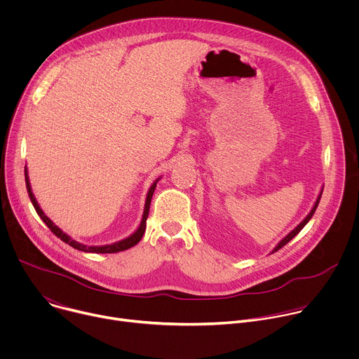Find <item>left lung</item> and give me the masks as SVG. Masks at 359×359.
Returning <instances> with one entry per match:
<instances>
[{"instance_id": "obj_1", "label": "left lung", "mask_w": 359, "mask_h": 359, "mask_svg": "<svg viewBox=\"0 0 359 359\" xmlns=\"http://www.w3.org/2000/svg\"><path fill=\"white\" fill-rule=\"evenodd\" d=\"M320 200H321V194L318 196V198H317V201H316V204H314L313 210L310 212V215L306 216V217H305V219H304V220H302V222H301V223H299V224H298V226H297V227H295V229H294V230H292V231H291L288 236H285V237H284V238H283V240L278 243V245L274 248V251H278L280 248H283V247H284V245H285V244H287L290 240H292V238H294V237H295V236H297V234H298V233L302 230V227H304L306 223H309V222L311 220L313 215L316 213V210H317V208H318V203H320ZM274 251H273V252H274Z\"/></svg>"}]
</instances>
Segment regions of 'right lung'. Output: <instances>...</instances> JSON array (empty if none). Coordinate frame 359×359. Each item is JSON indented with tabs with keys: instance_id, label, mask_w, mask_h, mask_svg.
<instances>
[{
	"instance_id": "1",
	"label": "right lung",
	"mask_w": 359,
	"mask_h": 359,
	"mask_svg": "<svg viewBox=\"0 0 359 359\" xmlns=\"http://www.w3.org/2000/svg\"><path fill=\"white\" fill-rule=\"evenodd\" d=\"M156 183H158V180L151 184V187H150V190H149V193H147L142 223H140L139 229H137V230H136L130 237H128V238H125V240H122V241H119V243L109 244V245H100V247H93V245H92V247H88V245H83V244H81V243H78V241L72 240L68 234H65L60 227H57L53 222H50V220L43 215V212H42V210H41V208L38 206V203H36V200H35V197H34V194H32V190H31V186H29V180H28V175H27V168H25V184H27V191H28V196H29V198H31V201H32V204H34V208H35V210H36L38 216L42 219V222L48 226V229H49L50 231H53L58 238H61L64 243L69 244L71 247H74V248H76V250H81V251H86V252H100V254H107V252H109V254H111V252H118V251L128 250V248L133 247L135 244H137V243L142 240L143 234H144V229H146V219H147V216H149L150 201H151L153 191H155Z\"/></svg>"
}]
</instances>
